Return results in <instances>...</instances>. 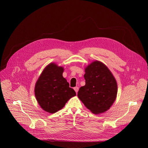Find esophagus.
I'll return each mask as SVG.
<instances>
[{"instance_id": "34e87169", "label": "esophagus", "mask_w": 148, "mask_h": 148, "mask_svg": "<svg viewBox=\"0 0 148 148\" xmlns=\"http://www.w3.org/2000/svg\"><path fill=\"white\" fill-rule=\"evenodd\" d=\"M74 89L75 91V92L77 93V92H78V90H79V87H75V88H74Z\"/></svg>"}]
</instances>
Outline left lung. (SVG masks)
Returning a JSON list of instances; mask_svg holds the SVG:
<instances>
[{
	"label": "left lung",
	"instance_id": "left-lung-1",
	"mask_svg": "<svg viewBox=\"0 0 148 148\" xmlns=\"http://www.w3.org/2000/svg\"><path fill=\"white\" fill-rule=\"evenodd\" d=\"M86 84L82 86L77 96L93 113H104L116 99L117 83L108 68L102 62L94 61L85 68Z\"/></svg>",
	"mask_w": 148,
	"mask_h": 148
}]
</instances>
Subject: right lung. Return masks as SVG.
Listing matches in <instances>:
<instances>
[{"instance_id": "1", "label": "right lung", "mask_w": 148, "mask_h": 148, "mask_svg": "<svg viewBox=\"0 0 148 148\" xmlns=\"http://www.w3.org/2000/svg\"><path fill=\"white\" fill-rule=\"evenodd\" d=\"M64 68L54 63L47 66L37 80L35 95L38 104L47 112L54 113L75 96L74 90L62 76Z\"/></svg>"}]
</instances>
